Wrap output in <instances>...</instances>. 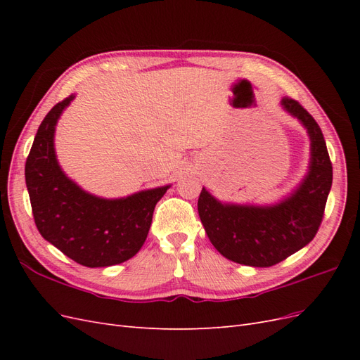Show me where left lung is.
<instances>
[{"label":"left lung","mask_w":360,"mask_h":360,"mask_svg":"<svg viewBox=\"0 0 360 360\" xmlns=\"http://www.w3.org/2000/svg\"><path fill=\"white\" fill-rule=\"evenodd\" d=\"M282 106L297 117L311 138V165L297 191L276 205L221 204L204 188L198 213L212 245L238 264L270 267L307 246L321 225L332 188V162L319 123L291 97Z\"/></svg>","instance_id":"8db88e82"}]
</instances>
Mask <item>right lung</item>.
Masks as SVG:
<instances>
[{
	"mask_svg": "<svg viewBox=\"0 0 360 360\" xmlns=\"http://www.w3.org/2000/svg\"><path fill=\"white\" fill-rule=\"evenodd\" d=\"M73 94L43 118L25 162L32 216L41 237L85 267H108L132 258L144 245L158 201L169 186L122 200L84 192L66 177L53 150L58 118Z\"/></svg>",
	"mask_w": 360,
	"mask_h": 360,
	"instance_id": "right-lung-1",
	"label": "right lung"
}]
</instances>
